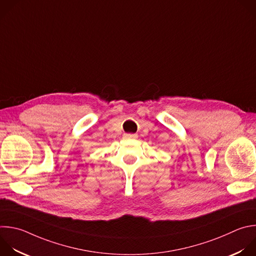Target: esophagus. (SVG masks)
<instances>
[{"label": "esophagus", "instance_id": "34e87169", "mask_svg": "<svg viewBox=\"0 0 256 256\" xmlns=\"http://www.w3.org/2000/svg\"><path fill=\"white\" fill-rule=\"evenodd\" d=\"M138 138V134H124V138H126V140H128V138Z\"/></svg>", "mask_w": 256, "mask_h": 256}]
</instances>
